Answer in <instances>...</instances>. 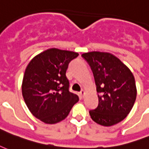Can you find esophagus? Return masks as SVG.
I'll return each instance as SVG.
<instances>
[{
    "label": "esophagus",
    "instance_id": "1",
    "mask_svg": "<svg viewBox=\"0 0 149 149\" xmlns=\"http://www.w3.org/2000/svg\"><path fill=\"white\" fill-rule=\"evenodd\" d=\"M85 91H84V90H82V91H80V97H81V98H84V95H85Z\"/></svg>",
    "mask_w": 149,
    "mask_h": 149
}]
</instances>
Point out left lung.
I'll use <instances>...</instances> for the list:
<instances>
[{
    "label": "left lung",
    "instance_id": "1",
    "mask_svg": "<svg viewBox=\"0 0 149 149\" xmlns=\"http://www.w3.org/2000/svg\"><path fill=\"white\" fill-rule=\"evenodd\" d=\"M82 57L91 67L99 93L98 107L89 111L91 119L103 126L122 122L136 100V83L132 72L110 53L92 51Z\"/></svg>",
    "mask_w": 149,
    "mask_h": 149
}]
</instances>
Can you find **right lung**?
<instances>
[{"mask_svg":"<svg viewBox=\"0 0 149 149\" xmlns=\"http://www.w3.org/2000/svg\"><path fill=\"white\" fill-rule=\"evenodd\" d=\"M79 54L51 48L36 55L27 65L22 94L31 113L47 124H55L68 116L79 101L70 92L66 71Z\"/></svg>","mask_w":149,"mask_h":149,"instance_id":"obj_1","label":"right lung"}]
</instances>
